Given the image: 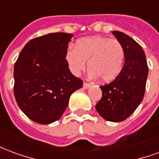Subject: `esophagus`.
Segmentation results:
<instances>
[{
    "label": "esophagus",
    "instance_id": "esophagus-1",
    "mask_svg": "<svg viewBox=\"0 0 159 159\" xmlns=\"http://www.w3.org/2000/svg\"><path fill=\"white\" fill-rule=\"evenodd\" d=\"M89 88H90V84L88 83H83V89H88Z\"/></svg>",
    "mask_w": 159,
    "mask_h": 159
}]
</instances>
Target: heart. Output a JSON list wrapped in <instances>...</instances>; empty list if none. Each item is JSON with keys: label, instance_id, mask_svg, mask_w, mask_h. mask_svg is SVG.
Returning a JSON list of instances; mask_svg holds the SVG:
<instances>
[{"label": "heart", "instance_id": "1", "mask_svg": "<svg viewBox=\"0 0 159 159\" xmlns=\"http://www.w3.org/2000/svg\"><path fill=\"white\" fill-rule=\"evenodd\" d=\"M125 52L123 45L116 39L91 36L78 40L75 48H69L66 61L70 72L79 75L88 66L90 75L109 83L117 77L123 68Z\"/></svg>", "mask_w": 159, "mask_h": 159}]
</instances>
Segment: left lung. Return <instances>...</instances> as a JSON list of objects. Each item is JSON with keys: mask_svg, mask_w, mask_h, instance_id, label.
<instances>
[{"mask_svg": "<svg viewBox=\"0 0 159 159\" xmlns=\"http://www.w3.org/2000/svg\"><path fill=\"white\" fill-rule=\"evenodd\" d=\"M123 45L125 61L119 75L109 84L100 86L102 98L96 111L104 119L122 122L133 113L143 100L148 76L147 58L134 40L120 31H112Z\"/></svg>", "mask_w": 159, "mask_h": 159, "instance_id": "left-lung-1", "label": "left lung"}]
</instances>
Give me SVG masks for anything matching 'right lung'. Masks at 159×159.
<instances>
[{
    "label": "right lung",
    "mask_w": 159,
    "mask_h": 159,
    "mask_svg": "<svg viewBox=\"0 0 159 159\" xmlns=\"http://www.w3.org/2000/svg\"><path fill=\"white\" fill-rule=\"evenodd\" d=\"M68 33H50L31 39L14 65L13 92L16 101L30 119L49 124L60 118L70 96L83 87L66 61Z\"/></svg>",
    "instance_id": "1"
}]
</instances>
